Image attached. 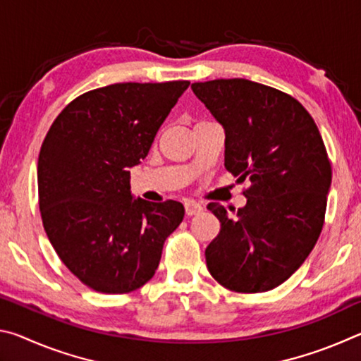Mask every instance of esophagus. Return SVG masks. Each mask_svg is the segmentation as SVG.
<instances>
[{"label": "esophagus", "mask_w": 361, "mask_h": 361, "mask_svg": "<svg viewBox=\"0 0 361 361\" xmlns=\"http://www.w3.org/2000/svg\"><path fill=\"white\" fill-rule=\"evenodd\" d=\"M185 210H186L188 216H194V215H197V213L202 212L204 209H202V205L197 204V202H186Z\"/></svg>", "instance_id": "obj_1"}]
</instances>
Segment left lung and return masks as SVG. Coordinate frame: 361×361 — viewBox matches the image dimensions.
I'll return each instance as SVG.
<instances>
[{"instance_id":"obj_1","label":"left lung","mask_w":361,"mask_h":361,"mask_svg":"<svg viewBox=\"0 0 361 361\" xmlns=\"http://www.w3.org/2000/svg\"><path fill=\"white\" fill-rule=\"evenodd\" d=\"M224 129V167L250 181L247 205L231 216L209 204L221 223L205 250L218 283L262 293L290 279L312 252L325 221L331 164L319 127L291 95L248 79L191 85Z\"/></svg>"}]
</instances>
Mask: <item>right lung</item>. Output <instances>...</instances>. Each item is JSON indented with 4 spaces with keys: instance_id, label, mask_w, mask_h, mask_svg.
I'll return each mask as SVG.
<instances>
[{
    "instance_id": "right-lung-1",
    "label": "right lung",
    "mask_w": 361,
    "mask_h": 361,
    "mask_svg": "<svg viewBox=\"0 0 361 361\" xmlns=\"http://www.w3.org/2000/svg\"><path fill=\"white\" fill-rule=\"evenodd\" d=\"M189 81L119 82L79 95L57 116L38 159L42 224L71 274L122 295L154 276L185 207L133 199L130 169L148 156Z\"/></svg>"
}]
</instances>
